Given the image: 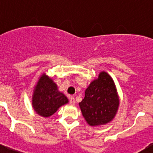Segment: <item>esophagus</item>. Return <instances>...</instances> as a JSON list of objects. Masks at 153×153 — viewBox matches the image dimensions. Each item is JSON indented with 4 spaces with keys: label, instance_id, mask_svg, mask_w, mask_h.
<instances>
[{
    "label": "esophagus",
    "instance_id": "obj_1",
    "mask_svg": "<svg viewBox=\"0 0 153 153\" xmlns=\"http://www.w3.org/2000/svg\"><path fill=\"white\" fill-rule=\"evenodd\" d=\"M70 105H74V104H75V99H74V97H70Z\"/></svg>",
    "mask_w": 153,
    "mask_h": 153
}]
</instances>
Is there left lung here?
Returning <instances> with one entry per match:
<instances>
[{
    "instance_id": "obj_1",
    "label": "left lung",
    "mask_w": 153,
    "mask_h": 153,
    "mask_svg": "<svg viewBox=\"0 0 153 153\" xmlns=\"http://www.w3.org/2000/svg\"><path fill=\"white\" fill-rule=\"evenodd\" d=\"M83 117L89 125H103L111 121L117 113L119 98L111 76L101 72L85 91V97L79 103Z\"/></svg>"
}]
</instances>
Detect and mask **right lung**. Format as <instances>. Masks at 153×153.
<instances>
[{"label":"right lung","mask_w":153,"mask_h":153,"mask_svg":"<svg viewBox=\"0 0 153 153\" xmlns=\"http://www.w3.org/2000/svg\"><path fill=\"white\" fill-rule=\"evenodd\" d=\"M68 102L63 93L58 91L53 81L45 74L41 76L35 87L32 104L36 113L41 117L52 116L61 106Z\"/></svg>","instance_id":"obj_1"}]
</instances>
